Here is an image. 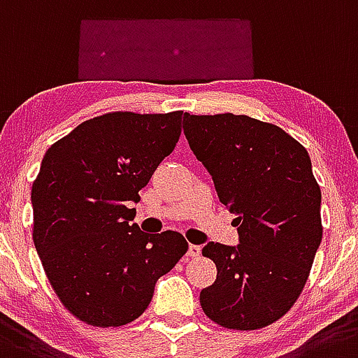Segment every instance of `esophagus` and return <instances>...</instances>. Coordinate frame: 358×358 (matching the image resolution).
Wrapping results in <instances>:
<instances>
[{
	"label": "esophagus",
	"instance_id": "obj_1",
	"mask_svg": "<svg viewBox=\"0 0 358 358\" xmlns=\"http://www.w3.org/2000/svg\"><path fill=\"white\" fill-rule=\"evenodd\" d=\"M199 253H201V246H198V244H189V251H187V257L196 259V257H199Z\"/></svg>",
	"mask_w": 358,
	"mask_h": 358
}]
</instances>
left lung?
<instances>
[{"mask_svg": "<svg viewBox=\"0 0 358 358\" xmlns=\"http://www.w3.org/2000/svg\"><path fill=\"white\" fill-rule=\"evenodd\" d=\"M183 131L235 214L241 244L208 243L217 278L199 294L208 320L257 330L291 310L323 237L321 189L294 137L250 115L187 114Z\"/></svg>", "mask_w": 358, "mask_h": 358, "instance_id": "obj_1", "label": "left lung"}]
</instances>
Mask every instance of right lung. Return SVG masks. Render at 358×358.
<instances>
[{
	"instance_id": "1",
	"label": "right lung",
	"mask_w": 358,
	"mask_h": 358,
	"mask_svg": "<svg viewBox=\"0 0 358 358\" xmlns=\"http://www.w3.org/2000/svg\"><path fill=\"white\" fill-rule=\"evenodd\" d=\"M183 110L108 112L51 144L31 187L34 244L57 298L92 327H123L148 308L157 280L189 244L178 231L131 224L159 164L182 134Z\"/></svg>"
}]
</instances>
